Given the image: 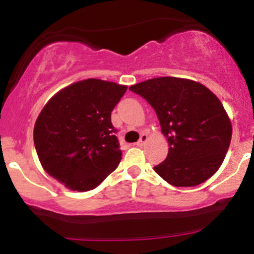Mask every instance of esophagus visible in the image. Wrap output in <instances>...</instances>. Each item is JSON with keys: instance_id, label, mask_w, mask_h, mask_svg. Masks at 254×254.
Listing matches in <instances>:
<instances>
[{"instance_id": "esophagus-1", "label": "esophagus", "mask_w": 254, "mask_h": 254, "mask_svg": "<svg viewBox=\"0 0 254 254\" xmlns=\"http://www.w3.org/2000/svg\"><path fill=\"white\" fill-rule=\"evenodd\" d=\"M147 139H148V136L145 135V133H142L141 135V137H139V139H138V142H137V147H142V145H143L145 142H147Z\"/></svg>"}]
</instances>
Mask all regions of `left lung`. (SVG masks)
Here are the masks:
<instances>
[{
	"instance_id": "1",
	"label": "left lung",
	"mask_w": 254,
	"mask_h": 254,
	"mask_svg": "<svg viewBox=\"0 0 254 254\" xmlns=\"http://www.w3.org/2000/svg\"><path fill=\"white\" fill-rule=\"evenodd\" d=\"M155 110L168 155L154 167L173 186L199 185L222 165L232 139V123L210 89L189 78L156 77L131 86Z\"/></svg>"
}]
</instances>
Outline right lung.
<instances>
[{"label":"right lung","mask_w":254,"mask_h":254,"mask_svg":"<svg viewBox=\"0 0 254 254\" xmlns=\"http://www.w3.org/2000/svg\"><path fill=\"white\" fill-rule=\"evenodd\" d=\"M127 87L87 78L46 103L33 130L44 171L71 191L95 189L122 160L111 112Z\"/></svg>","instance_id":"right-lung-1"}]
</instances>
